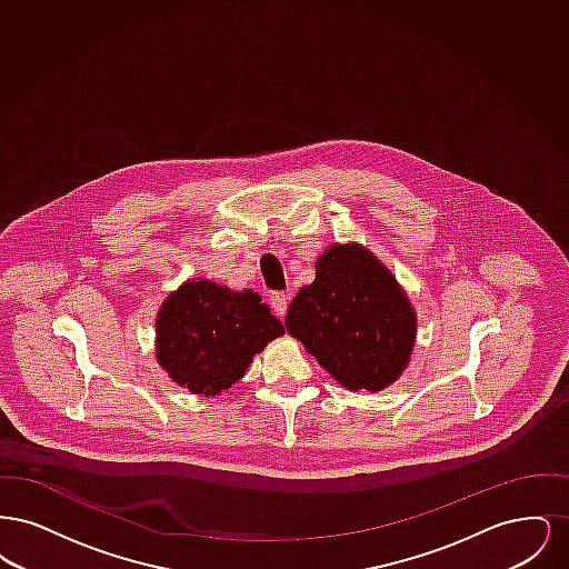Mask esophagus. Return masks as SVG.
<instances>
[{"instance_id":"34e87169","label":"esophagus","mask_w":569,"mask_h":569,"mask_svg":"<svg viewBox=\"0 0 569 569\" xmlns=\"http://www.w3.org/2000/svg\"><path fill=\"white\" fill-rule=\"evenodd\" d=\"M288 305H290V297H288L286 292H274V295H271L272 311H274L279 318L286 316Z\"/></svg>"}]
</instances>
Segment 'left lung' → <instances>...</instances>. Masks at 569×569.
Here are the masks:
<instances>
[{
	"mask_svg": "<svg viewBox=\"0 0 569 569\" xmlns=\"http://www.w3.org/2000/svg\"><path fill=\"white\" fill-rule=\"evenodd\" d=\"M286 330L348 390L379 392L401 378L416 341L403 288L362 244H330L298 290Z\"/></svg>",
	"mask_w": 569,
	"mask_h": 569,
	"instance_id": "8db88e82",
	"label": "left lung"
}]
</instances>
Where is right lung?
Returning a JSON list of instances; mask_svg holds the SVG:
<instances>
[{
  "label": "right lung",
  "instance_id": "add662e5",
  "mask_svg": "<svg viewBox=\"0 0 569 569\" xmlns=\"http://www.w3.org/2000/svg\"><path fill=\"white\" fill-rule=\"evenodd\" d=\"M281 335L283 326L260 295L198 279L163 300L156 320V353L179 386L217 397L243 378L253 356Z\"/></svg>",
  "mask_w": 569,
  "mask_h": 569
}]
</instances>
